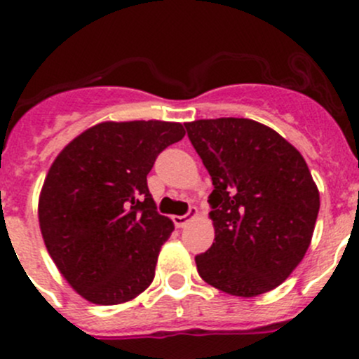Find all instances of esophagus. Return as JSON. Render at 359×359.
<instances>
[{
    "instance_id": "34e87169",
    "label": "esophagus",
    "mask_w": 359,
    "mask_h": 359,
    "mask_svg": "<svg viewBox=\"0 0 359 359\" xmlns=\"http://www.w3.org/2000/svg\"><path fill=\"white\" fill-rule=\"evenodd\" d=\"M196 215H198L196 206H189V212H187L186 215H173V224H175L177 227H184L191 219H194Z\"/></svg>"
}]
</instances>
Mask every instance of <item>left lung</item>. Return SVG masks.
<instances>
[{"mask_svg":"<svg viewBox=\"0 0 359 359\" xmlns=\"http://www.w3.org/2000/svg\"><path fill=\"white\" fill-rule=\"evenodd\" d=\"M212 177V247L198 273L219 290L255 297L283 283L309 248L320 193L302 154L269 126L245 118L186 123Z\"/></svg>","mask_w":359,"mask_h":359,"instance_id":"8db88e82","label":"left lung"}]
</instances>
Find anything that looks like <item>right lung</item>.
Instances as JSON below:
<instances>
[{"mask_svg": "<svg viewBox=\"0 0 359 359\" xmlns=\"http://www.w3.org/2000/svg\"><path fill=\"white\" fill-rule=\"evenodd\" d=\"M184 135L180 123L107 121L76 137L53 161L39 196V227L83 299L114 306L153 283L173 222L158 213L147 173Z\"/></svg>", "mask_w": 359, "mask_h": 359, "instance_id": "obj_1", "label": "right lung"}]
</instances>
